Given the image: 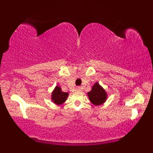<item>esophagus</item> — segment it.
<instances>
[{"mask_svg": "<svg viewBox=\"0 0 153 153\" xmlns=\"http://www.w3.org/2000/svg\"><path fill=\"white\" fill-rule=\"evenodd\" d=\"M81 89H81L80 87H77L76 89V90L77 91H80Z\"/></svg>", "mask_w": 153, "mask_h": 153, "instance_id": "obj_1", "label": "esophagus"}]
</instances>
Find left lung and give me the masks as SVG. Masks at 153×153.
Listing matches in <instances>:
<instances>
[{"label": "left lung", "mask_w": 153, "mask_h": 153, "mask_svg": "<svg viewBox=\"0 0 153 153\" xmlns=\"http://www.w3.org/2000/svg\"><path fill=\"white\" fill-rule=\"evenodd\" d=\"M90 101L95 105H100L105 102L106 100L107 94L102 87L98 83H95L92 89L88 93Z\"/></svg>", "instance_id": "8db88e82"}]
</instances>
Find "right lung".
<instances>
[{
    "label": "right lung",
    "mask_w": 153,
    "mask_h": 153,
    "mask_svg": "<svg viewBox=\"0 0 153 153\" xmlns=\"http://www.w3.org/2000/svg\"><path fill=\"white\" fill-rule=\"evenodd\" d=\"M68 96V93L62 92L60 87L56 86L52 93V100L56 105H61L66 101Z\"/></svg>",
    "instance_id": "obj_1"
}]
</instances>
